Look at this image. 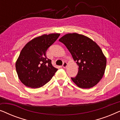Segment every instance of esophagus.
<instances>
[{
    "label": "esophagus",
    "mask_w": 120,
    "mask_h": 120,
    "mask_svg": "<svg viewBox=\"0 0 120 120\" xmlns=\"http://www.w3.org/2000/svg\"><path fill=\"white\" fill-rule=\"evenodd\" d=\"M67 65H68V63H67L66 62H64L63 63V65H62V67H63L64 68H65L67 67Z\"/></svg>",
    "instance_id": "1"
}]
</instances>
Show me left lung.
I'll return each mask as SVG.
<instances>
[{
	"label": "left lung",
	"instance_id": "left-lung-1",
	"mask_svg": "<svg viewBox=\"0 0 120 120\" xmlns=\"http://www.w3.org/2000/svg\"><path fill=\"white\" fill-rule=\"evenodd\" d=\"M64 44L79 66L78 74L72 81L82 88L94 86L103 78L106 60L96 42L86 36L67 34L59 39Z\"/></svg>",
	"mask_w": 120,
	"mask_h": 120
}]
</instances>
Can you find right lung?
Here are the masks:
<instances>
[{
	"instance_id": "add662e5",
	"label": "right lung",
	"mask_w": 120,
	"mask_h": 120,
	"mask_svg": "<svg viewBox=\"0 0 120 120\" xmlns=\"http://www.w3.org/2000/svg\"><path fill=\"white\" fill-rule=\"evenodd\" d=\"M60 34L43 35L26 44L16 63V69L21 81L32 88H40L51 79L58 69L52 65L46 52Z\"/></svg>"
}]
</instances>
